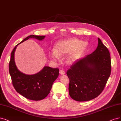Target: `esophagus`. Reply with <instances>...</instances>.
Wrapping results in <instances>:
<instances>
[{
  "mask_svg": "<svg viewBox=\"0 0 121 121\" xmlns=\"http://www.w3.org/2000/svg\"><path fill=\"white\" fill-rule=\"evenodd\" d=\"M60 74H62V75H64V74H65V71L64 70H60Z\"/></svg>",
  "mask_w": 121,
  "mask_h": 121,
  "instance_id": "esophagus-1",
  "label": "esophagus"
}]
</instances>
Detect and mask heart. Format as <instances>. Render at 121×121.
<instances>
[{"mask_svg":"<svg viewBox=\"0 0 121 121\" xmlns=\"http://www.w3.org/2000/svg\"><path fill=\"white\" fill-rule=\"evenodd\" d=\"M87 48V43L77 39L61 40L56 43L55 50L51 51L49 56L55 62L59 61L60 56L68 54L65 60L69 64L76 62L82 57Z\"/></svg>","mask_w":121,"mask_h":121,"instance_id":"1","label":"heart"}]
</instances>
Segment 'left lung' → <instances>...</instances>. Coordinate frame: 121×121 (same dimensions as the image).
Returning <instances> with one entry per match:
<instances>
[{
    "label": "left lung",
    "mask_w": 121,
    "mask_h": 121,
    "mask_svg": "<svg viewBox=\"0 0 121 121\" xmlns=\"http://www.w3.org/2000/svg\"><path fill=\"white\" fill-rule=\"evenodd\" d=\"M111 71L109 50L98 38V45L89 55L78 60L68 69L70 97L78 102L88 101L102 92Z\"/></svg>",
    "instance_id": "1"
}]
</instances>
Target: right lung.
I'll return each mask as SVG.
<instances>
[{
    "instance_id": "obj_1",
    "label": "right lung",
    "mask_w": 121,
    "mask_h": 121,
    "mask_svg": "<svg viewBox=\"0 0 121 121\" xmlns=\"http://www.w3.org/2000/svg\"><path fill=\"white\" fill-rule=\"evenodd\" d=\"M45 36L30 35L15 47L11 52L9 64V72L12 84L16 91L26 98L39 101L47 97L53 82L59 76V69L44 66L40 72L34 74H27L18 69L14 60V53L18 45L29 39L43 40Z\"/></svg>"
}]
</instances>
